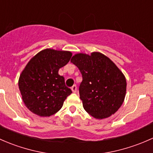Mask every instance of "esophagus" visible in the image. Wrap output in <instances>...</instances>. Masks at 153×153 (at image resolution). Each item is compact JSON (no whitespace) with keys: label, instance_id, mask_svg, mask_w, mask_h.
Segmentation results:
<instances>
[{"label":"esophagus","instance_id":"obj_1","mask_svg":"<svg viewBox=\"0 0 153 153\" xmlns=\"http://www.w3.org/2000/svg\"><path fill=\"white\" fill-rule=\"evenodd\" d=\"M76 90H77L76 89V86L75 85L71 87V91H72V92H73V93H76Z\"/></svg>","mask_w":153,"mask_h":153}]
</instances>
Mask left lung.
<instances>
[{
    "label": "left lung",
    "instance_id": "left-lung-1",
    "mask_svg": "<svg viewBox=\"0 0 153 153\" xmlns=\"http://www.w3.org/2000/svg\"><path fill=\"white\" fill-rule=\"evenodd\" d=\"M71 62L82 76L79 97L85 111L97 119L114 114L123 104L127 89L126 78L120 69L110 58L97 51L91 55L76 53Z\"/></svg>",
    "mask_w": 153,
    "mask_h": 153
}]
</instances>
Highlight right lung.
Returning a JSON list of instances; mask_svg holds the SVG:
<instances>
[{
  "mask_svg": "<svg viewBox=\"0 0 153 153\" xmlns=\"http://www.w3.org/2000/svg\"><path fill=\"white\" fill-rule=\"evenodd\" d=\"M68 51L46 48L33 56L20 74L18 86L22 100L30 111L39 116H50L61 109L72 93L58 74L70 60Z\"/></svg>",
  "mask_w": 153,
  "mask_h": 153,
  "instance_id": "add662e5",
  "label": "right lung"
}]
</instances>
